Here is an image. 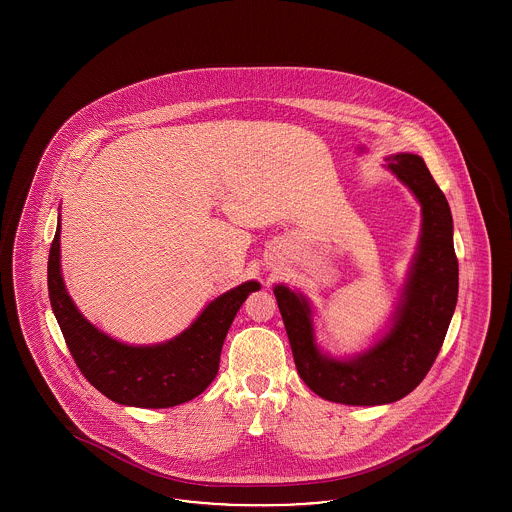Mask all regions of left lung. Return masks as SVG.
Segmentation results:
<instances>
[{"mask_svg": "<svg viewBox=\"0 0 512 512\" xmlns=\"http://www.w3.org/2000/svg\"><path fill=\"white\" fill-rule=\"evenodd\" d=\"M388 169L422 205V238L386 338L351 361L328 359L318 351L303 295L274 288L301 380L320 397L343 405H384L411 393L434 365L457 305L459 261L445 195L418 155H393Z\"/></svg>", "mask_w": 512, "mask_h": 512, "instance_id": "1", "label": "left lung"}]
</instances>
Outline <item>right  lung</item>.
I'll list each match as a JSON object with an SVG mask.
<instances>
[{
    "mask_svg": "<svg viewBox=\"0 0 512 512\" xmlns=\"http://www.w3.org/2000/svg\"><path fill=\"white\" fill-rule=\"evenodd\" d=\"M261 286L245 282L211 301L178 338L134 347L94 328L74 307L59 267V226L49 247L48 292L53 315L84 378L115 403L167 409L197 397L219 372L220 351L242 303Z\"/></svg>",
    "mask_w": 512,
    "mask_h": 512,
    "instance_id": "add662e5",
    "label": "right lung"
}]
</instances>
